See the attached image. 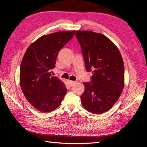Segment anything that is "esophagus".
Wrapping results in <instances>:
<instances>
[{"mask_svg": "<svg viewBox=\"0 0 147 147\" xmlns=\"http://www.w3.org/2000/svg\"><path fill=\"white\" fill-rule=\"evenodd\" d=\"M75 82H74V81H71V80L68 81V83H69V86H73L74 84H75Z\"/></svg>", "mask_w": 147, "mask_h": 147, "instance_id": "1", "label": "esophagus"}]
</instances>
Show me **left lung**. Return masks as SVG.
Listing matches in <instances>:
<instances>
[{
    "label": "left lung",
    "instance_id": "left-lung-1",
    "mask_svg": "<svg viewBox=\"0 0 147 147\" xmlns=\"http://www.w3.org/2000/svg\"><path fill=\"white\" fill-rule=\"evenodd\" d=\"M86 71L93 75L84 82L80 96L84 108L89 112L101 114L108 111L121 96L124 88V67L120 52L102 34L76 31Z\"/></svg>",
    "mask_w": 147,
    "mask_h": 147
}]
</instances>
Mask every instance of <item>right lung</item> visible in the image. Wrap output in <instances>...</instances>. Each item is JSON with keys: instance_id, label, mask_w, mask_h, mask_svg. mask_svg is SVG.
I'll return each mask as SVG.
<instances>
[{"instance_id": "1", "label": "right lung", "mask_w": 147, "mask_h": 147, "mask_svg": "<svg viewBox=\"0 0 147 147\" xmlns=\"http://www.w3.org/2000/svg\"><path fill=\"white\" fill-rule=\"evenodd\" d=\"M74 32H59L43 36L30 45L20 67V84L32 106L42 112L60 105L67 89L56 76H51L60 50L73 38Z\"/></svg>"}]
</instances>
